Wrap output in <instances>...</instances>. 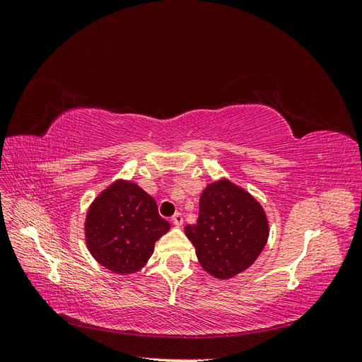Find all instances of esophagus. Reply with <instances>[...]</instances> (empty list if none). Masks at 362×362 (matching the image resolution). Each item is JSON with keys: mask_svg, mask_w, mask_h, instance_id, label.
Returning <instances> with one entry per match:
<instances>
[{"mask_svg": "<svg viewBox=\"0 0 362 362\" xmlns=\"http://www.w3.org/2000/svg\"><path fill=\"white\" fill-rule=\"evenodd\" d=\"M172 222H173V225L175 226H182V222H184V218H182V214L181 213H175L173 214V217H172Z\"/></svg>", "mask_w": 362, "mask_h": 362, "instance_id": "obj_1", "label": "esophagus"}]
</instances>
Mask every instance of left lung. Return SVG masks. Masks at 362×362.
<instances>
[{"instance_id": "obj_1", "label": "left lung", "mask_w": 362, "mask_h": 362, "mask_svg": "<svg viewBox=\"0 0 362 362\" xmlns=\"http://www.w3.org/2000/svg\"><path fill=\"white\" fill-rule=\"evenodd\" d=\"M205 272L229 279L245 272L264 249L269 222L259 202L228 180L208 184L199 217L184 229Z\"/></svg>"}]
</instances>
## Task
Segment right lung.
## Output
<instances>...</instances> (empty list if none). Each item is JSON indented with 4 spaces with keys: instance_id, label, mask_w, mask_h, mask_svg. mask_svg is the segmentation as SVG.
Instances as JSON below:
<instances>
[{
    "instance_id": "add662e5",
    "label": "right lung",
    "mask_w": 362,
    "mask_h": 362,
    "mask_svg": "<svg viewBox=\"0 0 362 362\" xmlns=\"http://www.w3.org/2000/svg\"><path fill=\"white\" fill-rule=\"evenodd\" d=\"M170 229L156 199L131 181L119 180L93 201L86 216V245L101 266L120 275L136 273Z\"/></svg>"
}]
</instances>
